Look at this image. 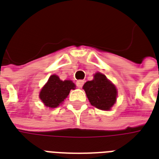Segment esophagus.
I'll return each mask as SVG.
<instances>
[{
	"label": "esophagus",
	"mask_w": 159,
	"mask_h": 159,
	"mask_svg": "<svg viewBox=\"0 0 159 159\" xmlns=\"http://www.w3.org/2000/svg\"><path fill=\"white\" fill-rule=\"evenodd\" d=\"M83 84H84V81L83 80H79V81L76 82V86L78 87V88H82L83 86Z\"/></svg>",
	"instance_id": "34e87169"
}]
</instances>
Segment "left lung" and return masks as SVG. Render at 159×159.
Listing matches in <instances>:
<instances>
[{
  "instance_id": "left-lung-1",
  "label": "left lung",
  "mask_w": 159,
  "mask_h": 159,
  "mask_svg": "<svg viewBox=\"0 0 159 159\" xmlns=\"http://www.w3.org/2000/svg\"><path fill=\"white\" fill-rule=\"evenodd\" d=\"M83 89L90 104L100 110H111L117 100L116 87L100 72L95 73L92 81L85 83Z\"/></svg>"
}]
</instances>
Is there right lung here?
I'll list each match as a JSON object with an SVG mask.
<instances>
[{
    "label": "right lung",
    "mask_w": 159,
    "mask_h": 159,
    "mask_svg": "<svg viewBox=\"0 0 159 159\" xmlns=\"http://www.w3.org/2000/svg\"><path fill=\"white\" fill-rule=\"evenodd\" d=\"M75 88L72 81H62L57 75H52L41 90L39 97L46 107L56 108L62 104L70 91L75 89Z\"/></svg>",
    "instance_id": "obj_1"
}]
</instances>
